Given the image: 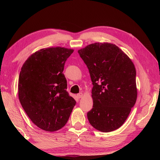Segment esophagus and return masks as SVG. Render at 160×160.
<instances>
[{
  "instance_id": "obj_1",
  "label": "esophagus",
  "mask_w": 160,
  "mask_h": 160,
  "mask_svg": "<svg viewBox=\"0 0 160 160\" xmlns=\"http://www.w3.org/2000/svg\"><path fill=\"white\" fill-rule=\"evenodd\" d=\"M83 93H79V94H77V98H78L79 99H80V98H81L82 97H83Z\"/></svg>"
}]
</instances>
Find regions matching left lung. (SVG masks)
Wrapping results in <instances>:
<instances>
[{
  "mask_svg": "<svg viewBox=\"0 0 160 160\" xmlns=\"http://www.w3.org/2000/svg\"><path fill=\"white\" fill-rule=\"evenodd\" d=\"M93 83V108L88 113L97 130L110 132L119 128L136 102V71L125 53L112 43L95 42L78 51Z\"/></svg>",
  "mask_w": 160,
  "mask_h": 160,
  "instance_id": "8db88e82",
  "label": "left lung"
}]
</instances>
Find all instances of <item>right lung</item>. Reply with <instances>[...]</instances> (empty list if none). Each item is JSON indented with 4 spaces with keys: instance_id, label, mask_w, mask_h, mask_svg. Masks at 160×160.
<instances>
[{
    "instance_id": "1",
    "label": "right lung",
    "mask_w": 160,
    "mask_h": 160,
    "mask_svg": "<svg viewBox=\"0 0 160 160\" xmlns=\"http://www.w3.org/2000/svg\"><path fill=\"white\" fill-rule=\"evenodd\" d=\"M73 49L57 47L32 54L21 68L18 98L28 118L38 128L55 132L65 126L75 100L67 91L62 71Z\"/></svg>"
}]
</instances>
